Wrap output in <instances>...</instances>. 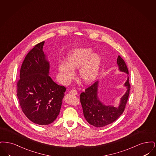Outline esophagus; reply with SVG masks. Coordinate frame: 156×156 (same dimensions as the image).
<instances>
[{"mask_svg": "<svg viewBox=\"0 0 156 156\" xmlns=\"http://www.w3.org/2000/svg\"><path fill=\"white\" fill-rule=\"evenodd\" d=\"M69 93H70L71 94L74 95H78V92H77L76 90H75V89H72V90H71L69 91Z\"/></svg>", "mask_w": 156, "mask_h": 156, "instance_id": "esophagus-1", "label": "esophagus"}]
</instances>
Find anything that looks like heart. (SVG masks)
I'll return each mask as SVG.
<instances>
[{
    "instance_id": "heart-1",
    "label": "heart",
    "mask_w": 156,
    "mask_h": 156,
    "mask_svg": "<svg viewBox=\"0 0 156 156\" xmlns=\"http://www.w3.org/2000/svg\"><path fill=\"white\" fill-rule=\"evenodd\" d=\"M67 62H59L58 69L62 80L69 81L74 76V69H80V76L84 83H90L97 78L102 63L99 54L90 48H76L67 55Z\"/></svg>"
}]
</instances>
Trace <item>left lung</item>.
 Listing matches in <instances>:
<instances>
[{
  "instance_id": "8db88e82",
  "label": "left lung",
  "mask_w": 156,
  "mask_h": 156,
  "mask_svg": "<svg viewBox=\"0 0 156 156\" xmlns=\"http://www.w3.org/2000/svg\"><path fill=\"white\" fill-rule=\"evenodd\" d=\"M117 64L121 72L129 75V71L125 61L119 55L117 59ZM99 81H96L85 92L80 95V101L82 107L83 116L90 125L97 127H101L111 124L119 118L125 109L129 98L130 85L129 82V76L125 86L127 88L125 94L120 99L118 107L111 105H105L102 103L98 95Z\"/></svg>"
}]
</instances>
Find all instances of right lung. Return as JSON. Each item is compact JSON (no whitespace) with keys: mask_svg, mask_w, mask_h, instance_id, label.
<instances>
[{"mask_svg":"<svg viewBox=\"0 0 156 156\" xmlns=\"http://www.w3.org/2000/svg\"><path fill=\"white\" fill-rule=\"evenodd\" d=\"M44 41L36 45L26 56L17 82V93L22 111L39 125L52 123L59 115L66 88L49 76L50 63L43 51Z\"/></svg>","mask_w":156,"mask_h":156,"instance_id":"1","label":"right lung"}]
</instances>
